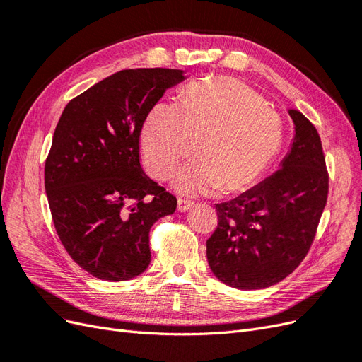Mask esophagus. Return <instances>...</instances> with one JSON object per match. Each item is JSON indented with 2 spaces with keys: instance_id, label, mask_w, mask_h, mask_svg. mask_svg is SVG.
Here are the masks:
<instances>
[{
  "instance_id": "obj_1",
  "label": "esophagus",
  "mask_w": 362,
  "mask_h": 362,
  "mask_svg": "<svg viewBox=\"0 0 362 362\" xmlns=\"http://www.w3.org/2000/svg\"><path fill=\"white\" fill-rule=\"evenodd\" d=\"M194 202L187 201V199H178V211H187L189 208H192Z\"/></svg>"
}]
</instances>
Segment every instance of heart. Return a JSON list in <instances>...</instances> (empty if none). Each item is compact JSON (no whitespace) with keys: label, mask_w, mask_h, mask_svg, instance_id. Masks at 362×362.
Masks as SVG:
<instances>
[{"label":"heart","mask_w":362,"mask_h":362,"mask_svg":"<svg viewBox=\"0 0 362 362\" xmlns=\"http://www.w3.org/2000/svg\"><path fill=\"white\" fill-rule=\"evenodd\" d=\"M282 144L281 119L243 83L217 78L181 92L180 105L158 103L141 129L148 168L166 178L177 163L198 156L177 172L182 194L225 193L250 187L276 157Z\"/></svg>","instance_id":"b5f03b06"}]
</instances>
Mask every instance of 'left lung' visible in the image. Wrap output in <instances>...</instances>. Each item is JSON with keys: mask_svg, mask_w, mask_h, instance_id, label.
<instances>
[{"mask_svg": "<svg viewBox=\"0 0 362 362\" xmlns=\"http://www.w3.org/2000/svg\"><path fill=\"white\" fill-rule=\"evenodd\" d=\"M288 113L294 139L281 169L235 199L216 204L206 259L229 287L275 286L300 264L315 238L329 175L315 127L300 112Z\"/></svg>", "mask_w": 362, "mask_h": 362, "instance_id": "obj_1", "label": "left lung"}]
</instances>
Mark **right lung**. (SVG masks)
Masks as SVG:
<instances>
[{
    "mask_svg": "<svg viewBox=\"0 0 362 362\" xmlns=\"http://www.w3.org/2000/svg\"><path fill=\"white\" fill-rule=\"evenodd\" d=\"M182 71H119L68 103L45 161L54 226L71 258L92 276L128 281L151 262L149 229L177 198L140 166V131Z\"/></svg>",
    "mask_w": 362,
    "mask_h": 362,
    "instance_id": "right-lung-1",
    "label": "right lung"
}]
</instances>
